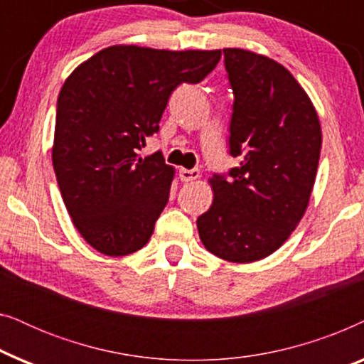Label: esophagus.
Instances as JSON below:
<instances>
[{
  "label": "esophagus",
  "instance_id": "1",
  "mask_svg": "<svg viewBox=\"0 0 364 364\" xmlns=\"http://www.w3.org/2000/svg\"><path fill=\"white\" fill-rule=\"evenodd\" d=\"M178 176H181L182 182H192L200 177V171H198V168H181V171H178Z\"/></svg>",
  "mask_w": 364,
  "mask_h": 364
}]
</instances>
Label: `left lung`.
I'll list each match as a JSON object with an SVG mask.
<instances>
[{"mask_svg": "<svg viewBox=\"0 0 364 364\" xmlns=\"http://www.w3.org/2000/svg\"><path fill=\"white\" fill-rule=\"evenodd\" d=\"M233 92L228 154L240 166L210 178L213 202L197 218L200 240L233 263L262 260L300 223L321 151V127L310 97L270 58L223 49Z\"/></svg>", "mask_w": 364, "mask_h": 364, "instance_id": "1", "label": "left lung"}]
</instances>
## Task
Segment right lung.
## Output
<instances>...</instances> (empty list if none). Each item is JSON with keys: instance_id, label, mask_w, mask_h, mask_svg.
Segmentation results:
<instances>
[{"instance_id": "add662e5", "label": "right lung", "mask_w": 364, "mask_h": 364, "mask_svg": "<svg viewBox=\"0 0 364 364\" xmlns=\"http://www.w3.org/2000/svg\"><path fill=\"white\" fill-rule=\"evenodd\" d=\"M215 51L111 46L66 79L58 97L53 166L84 240L109 257L146 245L167 205L173 168L139 151L159 132L168 97L220 61Z\"/></svg>"}]
</instances>
